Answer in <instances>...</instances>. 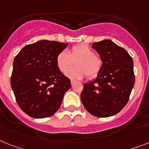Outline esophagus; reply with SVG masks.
I'll return each mask as SVG.
<instances>
[{
    "mask_svg": "<svg viewBox=\"0 0 149 149\" xmlns=\"http://www.w3.org/2000/svg\"><path fill=\"white\" fill-rule=\"evenodd\" d=\"M70 82H71V85H72V86H73V84H74L75 82H76V81H74V80H71V81H70Z\"/></svg>",
    "mask_w": 149,
    "mask_h": 149,
    "instance_id": "obj_1",
    "label": "esophagus"
}]
</instances>
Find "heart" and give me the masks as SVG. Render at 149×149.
Masks as SVG:
<instances>
[{
	"label": "heart",
	"mask_w": 149,
	"mask_h": 149,
	"mask_svg": "<svg viewBox=\"0 0 149 149\" xmlns=\"http://www.w3.org/2000/svg\"><path fill=\"white\" fill-rule=\"evenodd\" d=\"M73 62L76 67L68 71ZM56 64L63 73L68 70L66 76L72 79H81L86 75L87 78L92 79L101 72L102 60L87 45H77L71 47L69 53L66 51H61L56 57Z\"/></svg>",
	"instance_id": "1"
}]
</instances>
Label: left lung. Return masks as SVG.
Returning <instances> with one entry per match:
<instances>
[{"mask_svg":"<svg viewBox=\"0 0 149 149\" xmlns=\"http://www.w3.org/2000/svg\"><path fill=\"white\" fill-rule=\"evenodd\" d=\"M99 54L102 68L95 80L85 83L81 100L88 113L107 117L127 104L135 83L133 61L126 50L111 40L92 43Z\"/></svg>","mask_w":149,"mask_h":149,"instance_id":"8db88e82","label":"left lung"}]
</instances>
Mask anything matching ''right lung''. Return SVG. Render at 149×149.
<instances>
[{"mask_svg":"<svg viewBox=\"0 0 149 149\" xmlns=\"http://www.w3.org/2000/svg\"><path fill=\"white\" fill-rule=\"evenodd\" d=\"M68 44L41 40L26 45L14 58L11 88L22 111L33 118L51 117L71 88L58 70L56 57Z\"/></svg>","mask_w":149,"mask_h":149,"instance_id":"obj_1","label":"right lung"}]
</instances>
